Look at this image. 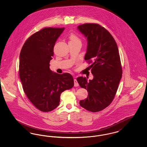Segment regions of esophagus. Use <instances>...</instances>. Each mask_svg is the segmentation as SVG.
Listing matches in <instances>:
<instances>
[{
    "label": "esophagus",
    "mask_w": 147,
    "mask_h": 147,
    "mask_svg": "<svg viewBox=\"0 0 147 147\" xmlns=\"http://www.w3.org/2000/svg\"><path fill=\"white\" fill-rule=\"evenodd\" d=\"M74 86H79V84H78L76 79H74Z\"/></svg>",
    "instance_id": "1"
}]
</instances>
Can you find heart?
<instances>
[{
	"label": "heart",
	"mask_w": 147,
	"mask_h": 147,
	"mask_svg": "<svg viewBox=\"0 0 147 147\" xmlns=\"http://www.w3.org/2000/svg\"><path fill=\"white\" fill-rule=\"evenodd\" d=\"M70 41L71 42H80V39L77 36V35L75 34H71L70 36Z\"/></svg>",
	"instance_id": "b5f03b06"
}]
</instances>
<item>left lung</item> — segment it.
I'll list each match as a JSON object with an SVG mask.
<instances>
[{
  "label": "left lung",
  "instance_id": "8db88e82",
  "mask_svg": "<svg viewBox=\"0 0 147 147\" xmlns=\"http://www.w3.org/2000/svg\"><path fill=\"white\" fill-rule=\"evenodd\" d=\"M79 30L87 38L88 47L84 57L94 76L88 81L78 77V83L88 92V98L80 105L88 111L98 112L112 102L122 78V69L117 43L111 34L98 24L79 25Z\"/></svg>",
  "mask_w": 147,
  "mask_h": 147
}]
</instances>
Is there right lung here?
I'll return each instance as SVG.
<instances>
[{
	"mask_svg": "<svg viewBox=\"0 0 147 147\" xmlns=\"http://www.w3.org/2000/svg\"><path fill=\"white\" fill-rule=\"evenodd\" d=\"M64 30L42 28L28 37L20 52L19 76L22 88L31 103L42 112L56 109L61 93L74 86L69 73L59 74L49 68L54 46Z\"/></svg>",
	"mask_w": 147,
	"mask_h": 147,
	"instance_id": "obj_1",
	"label": "right lung"
}]
</instances>
